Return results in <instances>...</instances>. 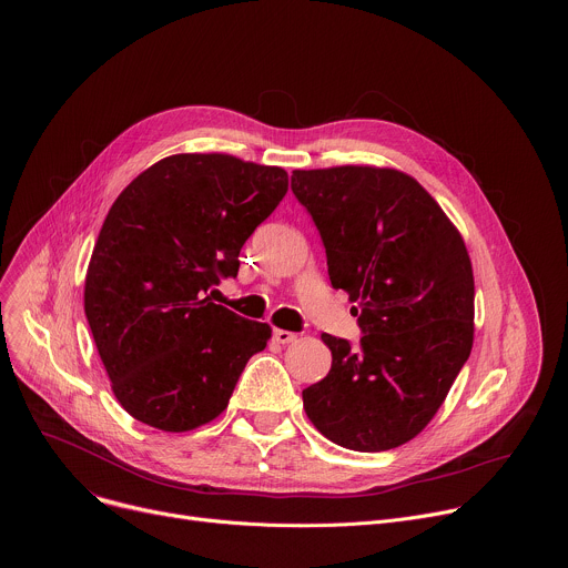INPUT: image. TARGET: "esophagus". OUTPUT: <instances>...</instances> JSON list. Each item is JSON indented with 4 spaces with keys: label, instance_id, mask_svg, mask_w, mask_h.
<instances>
[{
    "label": "esophagus",
    "instance_id": "obj_1",
    "mask_svg": "<svg viewBox=\"0 0 568 568\" xmlns=\"http://www.w3.org/2000/svg\"><path fill=\"white\" fill-rule=\"evenodd\" d=\"M274 342H278V344H292V342H296V335L290 333V331H274Z\"/></svg>",
    "mask_w": 568,
    "mask_h": 568
}]
</instances>
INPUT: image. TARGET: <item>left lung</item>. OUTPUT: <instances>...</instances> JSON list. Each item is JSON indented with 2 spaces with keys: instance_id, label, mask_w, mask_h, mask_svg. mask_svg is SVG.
I'll return each instance as SVG.
<instances>
[{
  "instance_id": "8db88e82",
  "label": "left lung",
  "mask_w": 568,
  "mask_h": 568,
  "mask_svg": "<svg viewBox=\"0 0 568 568\" xmlns=\"http://www.w3.org/2000/svg\"><path fill=\"white\" fill-rule=\"evenodd\" d=\"M335 290L357 307L353 346L323 333L331 373L303 390V409L328 440L384 452L436 416L474 339V276L465 242L436 200L390 169L294 171Z\"/></svg>"
}]
</instances>
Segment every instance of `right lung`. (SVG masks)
Here are the masks:
<instances>
[{"label": "right lung", "instance_id": "right-lung-1", "mask_svg": "<svg viewBox=\"0 0 568 568\" xmlns=\"http://www.w3.org/2000/svg\"><path fill=\"white\" fill-rule=\"evenodd\" d=\"M287 193V173L231 154H173L112 204L85 278V314L121 407L161 432L220 416L267 323L211 301Z\"/></svg>", "mask_w": 568, "mask_h": 568}]
</instances>
